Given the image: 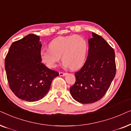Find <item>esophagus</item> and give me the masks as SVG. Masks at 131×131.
Returning a JSON list of instances; mask_svg holds the SVG:
<instances>
[{
	"label": "esophagus",
	"mask_w": 131,
	"mask_h": 131,
	"mask_svg": "<svg viewBox=\"0 0 131 131\" xmlns=\"http://www.w3.org/2000/svg\"><path fill=\"white\" fill-rule=\"evenodd\" d=\"M67 74V73H63V72H60L59 73V75L60 76H64Z\"/></svg>",
	"instance_id": "obj_1"
}]
</instances>
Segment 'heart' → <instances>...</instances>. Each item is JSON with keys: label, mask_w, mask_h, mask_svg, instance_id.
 <instances>
[{"label": "heart", "mask_w": 131, "mask_h": 131, "mask_svg": "<svg viewBox=\"0 0 131 131\" xmlns=\"http://www.w3.org/2000/svg\"><path fill=\"white\" fill-rule=\"evenodd\" d=\"M49 48L40 53L41 60L47 67L55 68L61 56L66 67L76 70L85 61L88 45L82 36L73 35L56 37L50 42Z\"/></svg>", "instance_id": "b5f03b06"}]
</instances>
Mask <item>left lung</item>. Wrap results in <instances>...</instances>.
Segmentation results:
<instances>
[{
	"label": "left lung",
	"instance_id": "1",
	"mask_svg": "<svg viewBox=\"0 0 131 131\" xmlns=\"http://www.w3.org/2000/svg\"><path fill=\"white\" fill-rule=\"evenodd\" d=\"M88 40L87 59L75 73L76 82L70 88L71 96L79 103L91 104L104 96L115 77L114 51L100 36L92 33Z\"/></svg>",
	"mask_w": 131,
	"mask_h": 131
}]
</instances>
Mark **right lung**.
<instances>
[{"instance_id": "right-lung-1", "label": "right lung", "mask_w": 131, "mask_h": 131, "mask_svg": "<svg viewBox=\"0 0 131 131\" xmlns=\"http://www.w3.org/2000/svg\"><path fill=\"white\" fill-rule=\"evenodd\" d=\"M40 38L30 34L12 43L5 61L7 79L14 94L34 102L44 97L59 73L42 63Z\"/></svg>"}]
</instances>
